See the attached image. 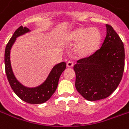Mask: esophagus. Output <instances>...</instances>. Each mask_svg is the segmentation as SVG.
<instances>
[{
  "mask_svg": "<svg viewBox=\"0 0 129 129\" xmlns=\"http://www.w3.org/2000/svg\"><path fill=\"white\" fill-rule=\"evenodd\" d=\"M66 65H67L68 68H72V67H73L74 63H73V62H72V61H68L67 63H66Z\"/></svg>",
  "mask_w": 129,
  "mask_h": 129,
  "instance_id": "obj_1",
  "label": "esophagus"
}]
</instances>
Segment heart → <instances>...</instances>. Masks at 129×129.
Masks as SVG:
<instances>
[{
    "instance_id": "1",
    "label": "heart",
    "mask_w": 129,
    "mask_h": 129,
    "mask_svg": "<svg viewBox=\"0 0 129 129\" xmlns=\"http://www.w3.org/2000/svg\"><path fill=\"white\" fill-rule=\"evenodd\" d=\"M70 41L73 43H77L74 48L76 55L86 57L97 50L101 41V33L97 28L79 27L70 34Z\"/></svg>"
}]
</instances>
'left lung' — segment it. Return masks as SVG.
<instances>
[{
  "label": "left lung",
  "mask_w": 129,
  "mask_h": 129,
  "mask_svg": "<svg viewBox=\"0 0 129 129\" xmlns=\"http://www.w3.org/2000/svg\"><path fill=\"white\" fill-rule=\"evenodd\" d=\"M106 36L100 49L74 66L75 87L88 101L108 97L116 90L124 70V48L113 28L106 25Z\"/></svg>",
  "instance_id": "8db88e82"
}]
</instances>
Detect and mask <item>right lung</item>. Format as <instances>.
<instances>
[{"mask_svg": "<svg viewBox=\"0 0 129 129\" xmlns=\"http://www.w3.org/2000/svg\"><path fill=\"white\" fill-rule=\"evenodd\" d=\"M30 32L31 30L26 26L19 27L9 41L5 51V73L10 86L20 99L29 104H43L47 102L56 91L60 76L66 69V63L61 62L54 66L45 81L37 86L27 87L21 84L13 72L10 53L16 38Z\"/></svg>", "mask_w": 129, "mask_h": 129, "instance_id": "right-lung-1", "label": "right lung"}]
</instances>
